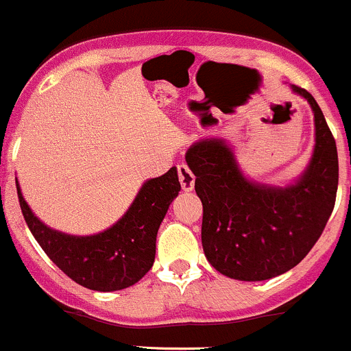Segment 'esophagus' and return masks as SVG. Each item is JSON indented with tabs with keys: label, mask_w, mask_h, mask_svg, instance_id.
<instances>
[{
	"label": "esophagus",
	"mask_w": 351,
	"mask_h": 351,
	"mask_svg": "<svg viewBox=\"0 0 351 351\" xmlns=\"http://www.w3.org/2000/svg\"><path fill=\"white\" fill-rule=\"evenodd\" d=\"M178 176L179 182H181V188L184 189V191H191L193 186H195V176H193V172L189 170V167L184 165V163L178 165Z\"/></svg>",
	"instance_id": "esophagus-1"
}]
</instances>
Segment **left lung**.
I'll return each instance as SVG.
<instances>
[{
  "label": "left lung",
  "instance_id": "1",
  "mask_svg": "<svg viewBox=\"0 0 351 351\" xmlns=\"http://www.w3.org/2000/svg\"><path fill=\"white\" fill-rule=\"evenodd\" d=\"M292 88L310 102L317 130L313 158L294 186L250 182L221 139H205L186 153L204 205L205 257L230 278L268 280L300 265L320 239L336 204V141L313 95L301 86Z\"/></svg>",
  "mask_w": 351,
  "mask_h": 351
}]
</instances>
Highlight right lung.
I'll use <instances>...</instances> for the list:
<instances>
[{"mask_svg": "<svg viewBox=\"0 0 351 351\" xmlns=\"http://www.w3.org/2000/svg\"><path fill=\"white\" fill-rule=\"evenodd\" d=\"M179 191L178 169L172 167L141 188L114 226L92 237H73L45 226L27 207L17 184L22 215L45 254L71 280L101 292L130 287L149 271L156 254V233Z\"/></svg>", "mask_w": 351, "mask_h": 351, "instance_id": "obj_1", "label": "right lung"}]
</instances>
